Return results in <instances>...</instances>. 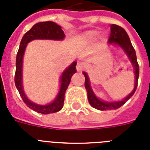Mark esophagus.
Wrapping results in <instances>:
<instances>
[{
    "label": "esophagus",
    "instance_id": "1",
    "mask_svg": "<svg viewBox=\"0 0 150 150\" xmlns=\"http://www.w3.org/2000/svg\"><path fill=\"white\" fill-rule=\"evenodd\" d=\"M86 67V64H85L84 62H82V61H79L77 62V64H76V69L78 71H82Z\"/></svg>",
    "mask_w": 150,
    "mask_h": 150
}]
</instances>
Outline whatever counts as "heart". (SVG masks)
Masks as SVG:
<instances>
[{
    "label": "heart",
    "instance_id": "1",
    "mask_svg": "<svg viewBox=\"0 0 150 150\" xmlns=\"http://www.w3.org/2000/svg\"><path fill=\"white\" fill-rule=\"evenodd\" d=\"M96 35V33L94 31H89L86 33L85 34V36H86V38L87 40H93L95 38V36Z\"/></svg>",
    "mask_w": 150,
    "mask_h": 150
}]
</instances>
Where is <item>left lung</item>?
I'll use <instances>...</instances> for the list:
<instances>
[{
	"label": "left lung",
	"mask_w": 150,
	"mask_h": 150,
	"mask_svg": "<svg viewBox=\"0 0 150 150\" xmlns=\"http://www.w3.org/2000/svg\"><path fill=\"white\" fill-rule=\"evenodd\" d=\"M109 43H117L121 47H122L127 55L128 56L129 59L132 61L134 68H135V87L132 92L128 95L125 99H124L121 101H117V102L110 103L103 101V100H99L95 95L91 89L90 84H89V79L88 75L86 72H83V75L85 76V87L87 90V95H88V100L92 107L100 110H115L121 107L122 105H124L132 96L134 95L135 90L137 89L138 80H139V66L138 64L137 58H136V54L135 50L133 47L132 44L131 43L129 36L127 34L126 31L122 28L119 26L117 25L112 24L110 25V34L109 39H108Z\"/></svg>",
	"instance_id": "1"
}]
</instances>
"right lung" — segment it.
I'll use <instances>...</instances> for the list:
<instances>
[{
	"label": "right lung",
	"instance_id": "obj_1",
	"mask_svg": "<svg viewBox=\"0 0 150 150\" xmlns=\"http://www.w3.org/2000/svg\"><path fill=\"white\" fill-rule=\"evenodd\" d=\"M64 38V33L61 27L56 24L54 22H42L36 23L32 27L31 29L27 32L22 37L20 43L19 49L16 56V70L15 75V86L18 90L20 96L25 104L33 110L35 111L40 114H47L55 113L61 110L63 107L64 101V94L66 89H68L70 84L71 79L72 75L76 72V62H73L67 69L63 72L61 75V89L56 99L53 103L47 105H38L31 102L28 100L24 93L22 89V57L24 54L25 49L27 43H29L33 40L41 39V40H63Z\"/></svg>",
	"mask_w": 150,
	"mask_h": 150
}]
</instances>
